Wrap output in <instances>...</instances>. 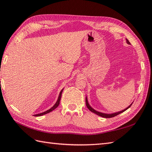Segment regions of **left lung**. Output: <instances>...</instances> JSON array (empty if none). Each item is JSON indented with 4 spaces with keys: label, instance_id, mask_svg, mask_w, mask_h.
I'll return each mask as SVG.
<instances>
[{
    "label": "left lung",
    "instance_id": "1",
    "mask_svg": "<svg viewBox=\"0 0 152 152\" xmlns=\"http://www.w3.org/2000/svg\"><path fill=\"white\" fill-rule=\"evenodd\" d=\"M126 43H128V44H129V45H130V43H129V41L128 40V39H126ZM86 105H87V108L89 109L91 112H93V113H94L96 114L97 115L100 116H102V117H104V118H112V117H114V116H116V115H119V114H121V113H123L124 111H125L126 110H127V109H128V108H129L130 107H131V105H132V104H133V102H132V103L131 104H130L128 107H126V109H124V110H122V111H118V112L113 113L107 114V113H104L97 111L95 110V109H94L89 105V102H88V100H87V96H86Z\"/></svg>",
    "mask_w": 152,
    "mask_h": 152
}]
</instances>
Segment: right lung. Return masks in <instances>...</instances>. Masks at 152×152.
<instances>
[{
	"label": "right lung",
	"instance_id": "right-lung-1",
	"mask_svg": "<svg viewBox=\"0 0 152 152\" xmlns=\"http://www.w3.org/2000/svg\"><path fill=\"white\" fill-rule=\"evenodd\" d=\"M63 89H64V88H63ZM63 89L60 91V93H59V96H58V100H57V101H56V104L53 105V106L50 108V109H48L47 111H45V112H43V113H39V114H36V115H34V116H42V115H45V114H47V113H50V112H51V111H52L53 110H54V109H56V108H57L58 107V106L59 105V102H60V100H61V94H62V92H63Z\"/></svg>",
	"mask_w": 152,
	"mask_h": 152
}]
</instances>
